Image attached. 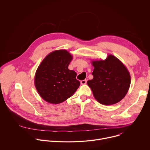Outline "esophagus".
<instances>
[{"mask_svg":"<svg viewBox=\"0 0 150 150\" xmlns=\"http://www.w3.org/2000/svg\"><path fill=\"white\" fill-rule=\"evenodd\" d=\"M86 83H87V80H81L80 81L81 84H86Z\"/></svg>","mask_w":150,"mask_h":150,"instance_id":"esophagus-1","label":"esophagus"}]
</instances>
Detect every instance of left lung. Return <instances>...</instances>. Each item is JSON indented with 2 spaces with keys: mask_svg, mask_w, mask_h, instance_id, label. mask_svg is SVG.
I'll list each match as a JSON object with an SVG mask.
<instances>
[{
  "mask_svg": "<svg viewBox=\"0 0 150 150\" xmlns=\"http://www.w3.org/2000/svg\"><path fill=\"white\" fill-rule=\"evenodd\" d=\"M93 79L88 80L96 100L104 105L120 102L127 95L131 84V76L125 66L110 54L105 59L93 60Z\"/></svg>",
  "mask_w": 150,
  "mask_h": 150,
  "instance_id": "left-lung-1",
  "label": "left lung"
}]
</instances>
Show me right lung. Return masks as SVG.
<instances>
[{
	"mask_svg": "<svg viewBox=\"0 0 150 150\" xmlns=\"http://www.w3.org/2000/svg\"><path fill=\"white\" fill-rule=\"evenodd\" d=\"M73 55L66 50L48 54L38 66L34 84L40 96L51 104H58L73 96L80 86L76 73L68 69Z\"/></svg>",
	"mask_w": 150,
	"mask_h": 150,
	"instance_id": "obj_1",
	"label": "right lung"
}]
</instances>
